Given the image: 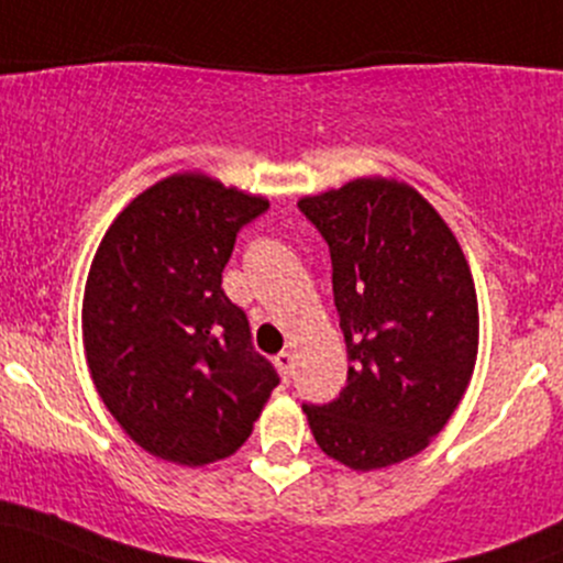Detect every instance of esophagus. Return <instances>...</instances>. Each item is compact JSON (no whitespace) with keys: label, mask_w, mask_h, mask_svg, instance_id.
Here are the masks:
<instances>
[{"label":"esophagus","mask_w":563,"mask_h":563,"mask_svg":"<svg viewBox=\"0 0 563 563\" xmlns=\"http://www.w3.org/2000/svg\"><path fill=\"white\" fill-rule=\"evenodd\" d=\"M275 363H277V368H280L283 379H286V382H288V376H291V368H294V355H291V352H288V350L277 352Z\"/></svg>","instance_id":"34e87169"}]
</instances>
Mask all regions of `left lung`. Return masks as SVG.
<instances>
[{
	"mask_svg": "<svg viewBox=\"0 0 563 563\" xmlns=\"http://www.w3.org/2000/svg\"><path fill=\"white\" fill-rule=\"evenodd\" d=\"M331 253L347 385L305 404L318 446L352 471L419 454L471 385L478 299L460 243L419 191L357 178L299 200Z\"/></svg>",
	"mask_w": 563,
	"mask_h": 563,
	"instance_id": "8db88e82",
	"label": "left lung"
}]
</instances>
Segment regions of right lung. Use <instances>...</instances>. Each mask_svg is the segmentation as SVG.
<instances>
[{
  "mask_svg": "<svg viewBox=\"0 0 563 563\" xmlns=\"http://www.w3.org/2000/svg\"><path fill=\"white\" fill-rule=\"evenodd\" d=\"M269 208L200 173L154 184L114 219L85 286L90 376L141 449L208 465L238 452L280 385L221 288L234 238Z\"/></svg>",
  "mask_w": 563,
  "mask_h": 563,
  "instance_id": "1",
  "label": "right lung"
}]
</instances>
